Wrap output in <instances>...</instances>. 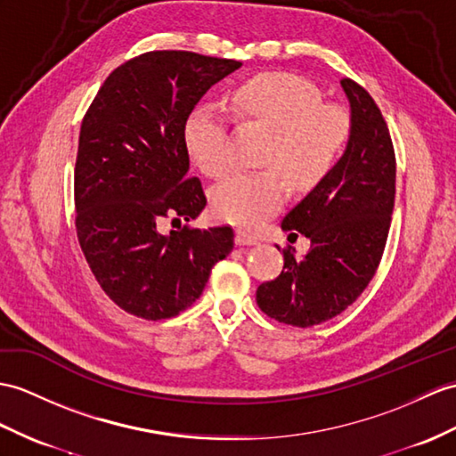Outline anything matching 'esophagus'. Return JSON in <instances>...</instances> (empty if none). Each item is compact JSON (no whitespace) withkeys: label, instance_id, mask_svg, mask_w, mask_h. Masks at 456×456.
Returning a JSON list of instances; mask_svg holds the SVG:
<instances>
[{"label":"esophagus","instance_id":"esophagus-1","mask_svg":"<svg viewBox=\"0 0 456 456\" xmlns=\"http://www.w3.org/2000/svg\"><path fill=\"white\" fill-rule=\"evenodd\" d=\"M236 243H238V246H255V243H259V240L251 236V234H248L246 230H238L236 232Z\"/></svg>","mask_w":456,"mask_h":456}]
</instances>
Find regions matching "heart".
I'll return each mask as SVG.
<instances>
[{
	"label": "heart",
	"instance_id": "heart-1",
	"mask_svg": "<svg viewBox=\"0 0 456 456\" xmlns=\"http://www.w3.org/2000/svg\"><path fill=\"white\" fill-rule=\"evenodd\" d=\"M234 110L273 129L263 162L276 166L294 187H312L335 166L350 121L335 104L321 102L317 86L292 73H263L236 88ZM185 147L210 177L232 168L226 118L216 106H199L185 121ZM284 182L276 170L238 172L210 195L213 213L238 226H257L282 203Z\"/></svg>",
	"mask_w": 456,
	"mask_h": 456
}]
</instances>
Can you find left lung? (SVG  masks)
Wrapping results in <instances>:
<instances>
[{
  "label": "left lung",
  "instance_id": "1",
  "mask_svg": "<svg viewBox=\"0 0 456 456\" xmlns=\"http://www.w3.org/2000/svg\"><path fill=\"white\" fill-rule=\"evenodd\" d=\"M350 135L338 162L282 220L288 240L305 236L304 257L284 249V269L257 288L263 312L294 327L342 314L370 284L383 257L395 207L396 162L388 127L363 86L342 79ZM281 249V248H279Z\"/></svg>",
  "mask_w": 456,
  "mask_h": 456
}]
</instances>
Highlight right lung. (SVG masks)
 I'll return each mask as SVG.
<instances>
[{
	"instance_id": "1",
	"label": "right lung",
	"mask_w": 456,
	"mask_h": 456,
	"mask_svg": "<svg viewBox=\"0 0 456 456\" xmlns=\"http://www.w3.org/2000/svg\"><path fill=\"white\" fill-rule=\"evenodd\" d=\"M236 60L162 50L110 73L83 119L75 164V226L106 296L149 321L174 317L203 294L234 249V230L159 232L160 218H197L207 205L190 177L185 121ZM177 220V218H175Z\"/></svg>"
}]
</instances>
